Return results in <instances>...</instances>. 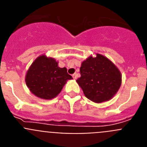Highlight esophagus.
Listing matches in <instances>:
<instances>
[{"instance_id": "34e87169", "label": "esophagus", "mask_w": 147, "mask_h": 147, "mask_svg": "<svg viewBox=\"0 0 147 147\" xmlns=\"http://www.w3.org/2000/svg\"><path fill=\"white\" fill-rule=\"evenodd\" d=\"M73 78H74V80H76V78H77V74H76V73H75V74H73Z\"/></svg>"}]
</instances>
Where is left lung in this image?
Listing matches in <instances>:
<instances>
[{"label": "left lung", "instance_id": "obj_1", "mask_svg": "<svg viewBox=\"0 0 147 147\" xmlns=\"http://www.w3.org/2000/svg\"><path fill=\"white\" fill-rule=\"evenodd\" d=\"M80 76L76 81L88 99L96 103L108 101L117 93L121 75L110 59L101 54L82 62Z\"/></svg>", "mask_w": 147, "mask_h": 147}]
</instances>
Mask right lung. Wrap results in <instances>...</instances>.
Instances as JSON below:
<instances>
[{
    "label": "right lung",
    "mask_w": 147,
    "mask_h": 147,
    "mask_svg": "<svg viewBox=\"0 0 147 147\" xmlns=\"http://www.w3.org/2000/svg\"><path fill=\"white\" fill-rule=\"evenodd\" d=\"M72 76L66 67H59L53 58L40 56L34 61L26 76L30 91L43 99H51L60 93L67 80Z\"/></svg>",
    "instance_id": "obj_1"
}]
</instances>
